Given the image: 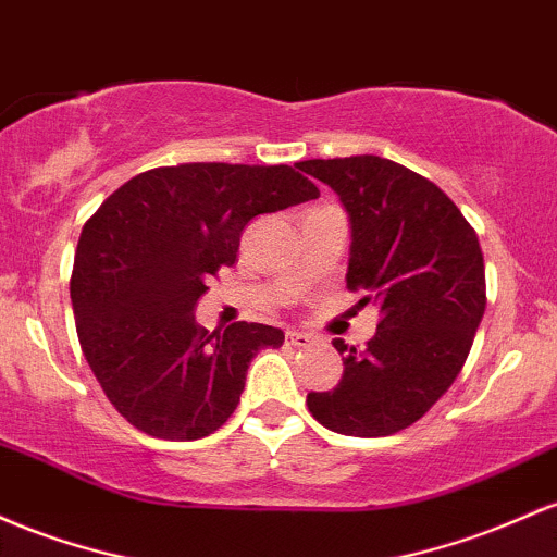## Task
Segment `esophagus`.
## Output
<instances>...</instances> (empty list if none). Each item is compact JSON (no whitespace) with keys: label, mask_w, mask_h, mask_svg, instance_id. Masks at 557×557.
<instances>
[{"label":"esophagus","mask_w":557,"mask_h":557,"mask_svg":"<svg viewBox=\"0 0 557 557\" xmlns=\"http://www.w3.org/2000/svg\"><path fill=\"white\" fill-rule=\"evenodd\" d=\"M312 336L305 334V331H286V345L292 347H310L312 345Z\"/></svg>","instance_id":"1"}]
</instances>
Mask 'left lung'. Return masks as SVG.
Masks as SVG:
<instances>
[{"label":"left lung","instance_id":"8db88e82","mask_svg":"<svg viewBox=\"0 0 557 557\" xmlns=\"http://www.w3.org/2000/svg\"><path fill=\"white\" fill-rule=\"evenodd\" d=\"M349 215L347 289L381 308L366 349L334 339L345 373L310 392L321 426L347 436H389L416 423L458 379L486 308L484 255L458 205L399 162L305 160Z\"/></svg>","mask_w":557,"mask_h":557}]
</instances>
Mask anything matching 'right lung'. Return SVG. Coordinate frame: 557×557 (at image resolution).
I'll return each mask as SVG.
<instances>
[{"label":"right lung","instance_id":"obj_1","mask_svg":"<svg viewBox=\"0 0 557 557\" xmlns=\"http://www.w3.org/2000/svg\"><path fill=\"white\" fill-rule=\"evenodd\" d=\"M299 171L228 162L152 168L84 223L71 276L78 342L131 426L158 440H202L236 410L258 349L284 345V331L262 323L210 334L195 308L221 265H234L252 218L321 197Z\"/></svg>","mask_w":557,"mask_h":557}]
</instances>
